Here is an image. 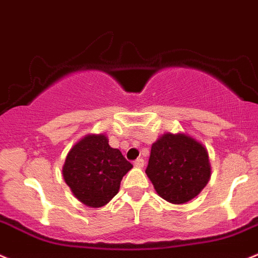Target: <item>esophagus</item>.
I'll use <instances>...</instances> for the list:
<instances>
[{"mask_svg":"<svg viewBox=\"0 0 258 258\" xmlns=\"http://www.w3.org/2000/svg\"><path fill=\"white\" fill-rule=\"evenodd\" d=\"M134 165L136 167H142L145 165V160L144 159H136L134 161Z\"/></svg>","mask_w":258,"mask_h":258,"instance_id":"1","label":"esophagus"}]
</instances>
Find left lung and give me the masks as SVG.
Returning a JSON list of instances; mask_svg holds the SVG:
<instances>
[{
	"label": "left lung",
	"instance_id": "obj_1",
	"mask_svg": "<svg viewBox=\"0 0 258 258\" xmlns=\"http://www.w3.org/2000/svg\"><path fill=\"white\" fill-rule=\"evenodd\" d=\"M146 174L162 199L186 203L208 184V152L186 135L166 134L152 145Z\"/></svg>",
	"mask_w": 258,
	"mask_h": 258
}]
</instances>
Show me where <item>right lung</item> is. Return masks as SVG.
<instances>
[{"mask_svg": "<svg viewBox=\"0 0 258 258\" xmlns=\"http://www.w3.org/2000/svg\"><path fill=\"white\" fill-rule=\"evenodd\" d=\"M132 167L104 135H88L74 145L62 167L64 180L83 204L99 208L117 192L122 177Z\"/></svg>", "mask_w": 258, "mask_h": 258, "instance_id": "obj_1", "label": "right lung"}]
</instances>
